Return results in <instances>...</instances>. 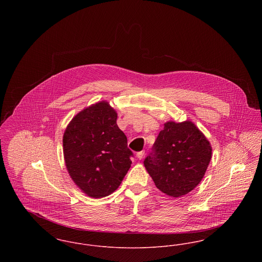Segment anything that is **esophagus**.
<instances>
[{"label":"esophagus","instance_id":"obj_1","mask_svg":"<svg viewBox=\"0 0 262 262\" xmlns=\"http://www.w3.org/2000/svg\"><path fill=\"white\" fill-rule=\"evenodd\" d=\"M144 150H142V151H139V152H137V157L139 159V160H141L142 158H143V156H144Z\"/></svg>","mask_w":262,"mask_h":262}]
</instances>
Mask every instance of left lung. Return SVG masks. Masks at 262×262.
I'll use <instances>...</instances> for the list:
<instances>
[{
	"mask_svg": "<svg viewBox=\"0 0 262 262\" xmlns=\"http://www.w3.org/2000/svg\"><path fill=\"white\" fill-rule=\"evenodd\" d=\"M211 155L210 142L192 122L170 121L143 163L157 188L177 199L200 184Z\"/></svg>",
	"mask_w": 262,
	"mask_h": 262,
	"instance_id": "8db88e82",
	"label": "left lung"
}]
</instances>
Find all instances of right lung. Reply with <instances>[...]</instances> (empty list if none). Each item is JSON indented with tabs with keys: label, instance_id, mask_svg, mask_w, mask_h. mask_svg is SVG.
Instances as JSON below:
<instances>
[{
	"label": "right lung",
	"instance_id": "1",
	"mask_svg": "<svg viewBox=\"0 0 262 262\" xmlns=\"http://www.w3.org/2000/svg\"><path fill=\"white\" fill-rule=\"evenodd\" d=\"M117 118L110 104L101 101L75 115L63 134L67 170L75 185L93 199L114 192L130 168L133 152Z\"/></svg>",
	"mask_w": 262,
	"mask_h": 262
}]
</instances>
